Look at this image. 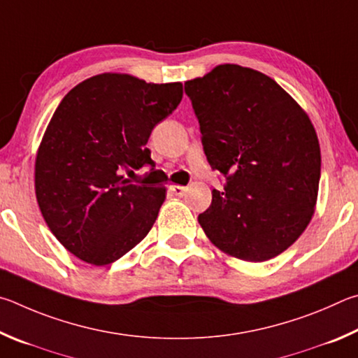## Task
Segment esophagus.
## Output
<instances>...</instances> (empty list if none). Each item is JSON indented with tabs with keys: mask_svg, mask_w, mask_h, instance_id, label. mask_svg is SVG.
I'll use <instances>...</instances> for the list:
<instances>
[{
	"mask_svg": "<svg viewBox=\"0 0 358 358\" xmlns=\"http://www.w3.org/2000/svg\"><path fill=\"white\" fill-rule=\"evenodd\" d=\"M169 190H171V193H174L176 196H182L185 192V187L179 185V184H173V185H169Z\"/></svg>",
	"mask_w": 358,
	"mask_h": 358,
	"instance_id": "obj_1",
	"label": "esophagus"
}]
</instances>
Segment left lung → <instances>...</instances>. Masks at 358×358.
Masks as SVG:
<instances>
[{"mask_svg": "<svg viewBox=\"0 0 358 358\" xmlns=\"http://www.w3.org/2000/svg\"><path fill=\"white\" fill-rule=\"evenodd\" d=\"M185 94L209 165L224 176L199 224L234 258H275L315 214L321 148L308 115L277 81L237 64L185 81Z\"/></svg>", "mask_w": 358, "mask_h": 358, "instance_id": "8db88e82", "label": "left lung"}]
</instances>
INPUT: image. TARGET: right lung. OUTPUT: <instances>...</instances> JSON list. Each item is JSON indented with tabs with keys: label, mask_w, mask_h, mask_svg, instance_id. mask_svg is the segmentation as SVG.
I'll list each match as a JSON object with an SVG mask.
<instances>
[{
	"label": "right lung",
	"mask_w": 358,
	"mask_h": 358,
	"mask_svg": "<svg viewBox=\"0 0 358 358\" xmlns=\"http://www.w3.org/2000/svg\"><path fill=\"white\" fill-rule=\"evenodd\" d=\"M182 100V83L100 73L66 94L36 155V198L66 250L92 266L130 252L152 228L165 187L127 176L154 165L146 143Z\"/></svg>",
	"instance_id": "obj_1"
}]
</instances>
